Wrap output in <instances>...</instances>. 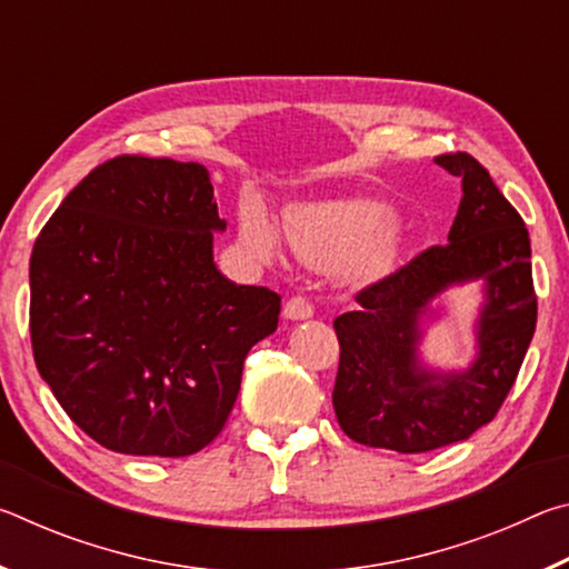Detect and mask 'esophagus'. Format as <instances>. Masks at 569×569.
<instances>
[{
	"instance_id": "obj_1",
	"label": "esophagus",
	"mask_w": 569,
	"mask_h": 569,
	"mask_svg": "<svg viewBox=\"0 0 569 569\" xmlns=\"http://www.w3.org/2000/svg\"><path fill=\"white\" fill-rule=\"evenodd\" d=\"M283 316H286V319H291V321H306V319H311V316H313V306L306 296H293V298H288V301H286Z\"/></svg>"
}]
</instances>
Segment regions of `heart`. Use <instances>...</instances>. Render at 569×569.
Returning a JSON list of instances; mask_svg holds the SVG:
<instances>
[{"instance_id":"heart-1","label":"heart","mask_w":569,"mask_h":569,"mask_svg":"<svg viewBox=\"0 0 569 569\" xmlns=\"http://www.w3.org/2000/svg\"><path fill=\"white\" fill-rule=\"evenodd\" d=\"M393 210L379 200H341L311 206L296 213L286 226L293 253L319 271H336L351 263L359 278L387 273L391 263ZM286 238L263 210L250 208L240 218V240L263 263H281Z\"/></svg>"}]
</instances>
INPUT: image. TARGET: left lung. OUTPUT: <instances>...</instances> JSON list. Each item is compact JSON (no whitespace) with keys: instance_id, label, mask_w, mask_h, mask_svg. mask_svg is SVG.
<instances>
[{"instance_id":"left-lung-1","label":"left lung","mask_w":569,"mask_h":569,"mask_svg":"<svg viewBox=\"0 0 569 569\" xmlns=\"http://www.w3.org/2000/svg\"><path fill=\"white\" fill-rule=\"evenodd\" d=\"M437 166L461 178L449 243L356 293L359 308L333 321L341 359L333 411L366 447L421 455L465 441L492 421L515 387L537 326V296L522 216L469 152ZM486 283L478 359L465 372H435L418 359L420 316L451 284Z\"/></svg>"}]
</instances>
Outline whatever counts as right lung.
I'll return each instance as SVG.
<instances>
[{
  "mask_svg": "<svg viewBox=\"0 0 569 569\" xmlns=\"http://www.w3.org/2000/svg\"><path fill=\"white\" fill-rule=\"evenodd\" d=\"M218 216L200 162L120 156L94 168L34 240L37 369L84 435L132 457L213 441L243 361L281 296L236 286L213 261Z\"/></svg>",
  "mask_w": 569,
  "mask_h": 569,
  "instance_id": "obj_1",
  "label": "right lung"
}]
</instances>
